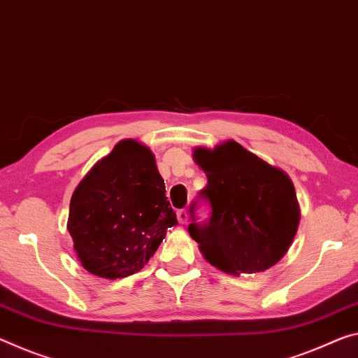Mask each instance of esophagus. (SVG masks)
Listing matches in <instances>:
<instances>
[{"label":"esophagus","mask_w":358,"mask_h":358,"mask_svg":"<svg viewBox=\"0 0 358 358\" xmlns=\"http://www.w3.org/2000/svg\"><path fill=\"white\" fill-rule=\"evenodd\" d=\"M177 220H178L180 224H185L186 221H188V212H186V210H178Z\"/></svg>","instance_id":"esophagus-1"}]
</instances>
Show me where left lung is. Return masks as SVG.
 Here are the masks:
<instances>
[{"mask_svg": "<svg viewBox=\"0 0 358 358\" xmlns=\"http://www.w3.org/2000/svg\"><path fill=\"white\" fill-rule=\"evenodd\" d=\"M192 157L207 175L201 197L212 206L206 224L188 226L203 258L231 275L272 268L290 248L301 215L290 177L234 140L197 146Z\"/></svg>", "mask_w": 358, "mask_h": 358, "instance_id": "left-lung-1", "label": "left lung"}]
</instances>
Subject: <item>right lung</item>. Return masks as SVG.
<instances>
[{"label":"right lung","mask_w":358,"mask_h":358,"mask_svg":"<svg viewBox=\"0 0 358 358\" xmlns=\"http://www.w3.org/2000/svg\"><path fill=\"white\" fill-rule=\"evenodd\" d=\"M175 224L155 155L126 138L76 186L66 226L83 268L113 280L143 268Z\"/></svg>","instance_id":"1"}]
</instances>
